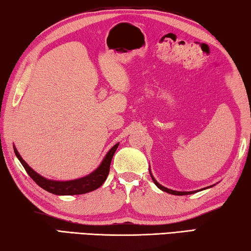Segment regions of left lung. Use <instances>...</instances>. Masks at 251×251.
Instances as JSON below:
<instances>
[{
  "label": "left lung",
  "instance_id": "obj_1",
  "mask_svg": "<svg viewBox=\"0 0 251 251\" xmlns=\"http://www.w3.org/2000/svg\"><path fill=\"white\" fill-rule=\"evenodd\" d=\"M151 178H152V180H154V182H155V185L158 187L159 189H161L163 190V192H166V193H168V194H172V195H177V196H181V195H189V194H194V193H196V192H176V190H172V189H168V188H166V187H164V186H161L160 184H158V182L156 181V179L154 177L151 176Z\"/></svg>",
  "mask_w": 251,
  "mask_h": 251
}]
</instances>
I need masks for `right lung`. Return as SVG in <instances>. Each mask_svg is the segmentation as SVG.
Segmentation results:
<instances>
[{"instance_id": "right-lung-1", "label": "right lung", "mask_w": 251, "mask_h": 251, "mask_svg": "<svg viewBox=\"0 0 251 251\" xmlns=\"http://www.w3.org/2000/svg\"><path fill=\"white\" fill-rule=\"evenodd\" d=\"M120 144H116L115 146L110 148V151L106 154L105 158L101 161L100 167L93 172L88 176H85L83 178H78L75 180H69V181H56V180H50L46 178L42 177L39 174L35 173L33 169L25 163L22 157L19 154V151L14 148L15 155L18 156L21 164L23 165L25 171L29 175V177L39 185L41 188L45 189L46 192L52 193L55 195H80L93 192L103 185V182L106 180L109 173V166L110 161L113 159V156L115 154L117 147Z\"/></svg>"}]
</instances>
